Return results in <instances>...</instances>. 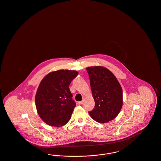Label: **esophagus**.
I'll use <instances>...</instances> for the list:
<instances>
[{"label": "esophagus", "mask_w": 161, "mask_h": 161, "mask_svg": "<svg viewBox=\"0 0 161 161\" xmlns=\"http://www.w3.org/2000/svg\"><path fill=\"white\" fill-rule=\"evenodd\" d=\"M84 102V100H81V101H80V102H78V105H82Z\"/></svg>", "instance_id": "34e87169"}]
</instances>
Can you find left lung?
I'll use <instances>...</instances> for the list:
<instances>
[{
    "label": "left lung",
    "instance_id": "left-lung-1",
    "mask_svg": "<svg viewBox=\"0 0 161 161\" xmlns=\"http://www.w3.org/2000/svg\"><path fill=\"white\" fill-rule=\"evenodd\" d=\"M89 76L94 108L89 113L99 123L114 119L123 106V91L115 76L107 69L95 66L86 68Z\"/></svg>",
    "mask_w": 161,
    "mask_h": 161
}]
</instances>
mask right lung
Instances as JSON below:
<instances>
[{
    "label": "right lung",
    "instance_id": "right-lung-1",
    "mask_svg": "<svg viewBox=\"0 0 161 161\" xmlns=\"http://www.w3.org/2000/svg\"><path fill=\"white\" fill-rule=\"evenodd\" d=\"M78 74L75 70H59L47 75L40 82L36 105L38 114L45 123L59 127L70 120L76 103L69 85Z\"/></svg>",
    "mask_w": 161,
    "mask_h": 161
}]
</instances>
